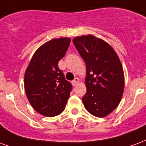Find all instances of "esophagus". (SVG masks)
I'll return each instance as SVG.
<instances>
[{
  "label": "esophagus",
  "instance_id": "34e87169",
  "mask_svg": "<svg viewBox=\"0 0 146 146\" xmlns=\"http://www.w3.org/2000/svg\"><path fill=\"white\" fill-rule=\"evenodd\" d=\"M78 82H79V79H78V78H75L74 80L72 81V85L74 86H75L78 83Z\"/></svg>",
  "mask_w": 146,
  "mask_h": 146
}]
</instances>
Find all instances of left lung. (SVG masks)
Here are the masks:
<instances>
[{
    "mask_svg": "<svg viewBox=\"0 0 146 146\" xmlns=\"http://www.w3.org/2000/svg\"><path fill=\"white\" fill-rule=\"evenodd\" d=\"M73 43L86 65L84 106L93 116L106 117L117 108L124 92L120 59L107 42L92 35L75 37Z\"/></svg>",
    "mask_w": 146,
    "mask_h": 146,
    "instance_id": "left-lung-1",
    "label": "left lung"
}]
</instances>
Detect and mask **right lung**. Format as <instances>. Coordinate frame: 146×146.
<instances>
[{"label":"right lung","instance_id":"right-lung-1","mask_svg":"<svg viewBox=\"0 0 146 146\" xmlns=\"http://www.w3.org/2000/svg\"><path fill=\"white\" fill-rule=\"evenodd\" d=\"M71 39L60 38L48 41L34 54L25 74V90L36 111L46 117L63 112L72 86L58 68L64 57Z\"/></svg>","mask_w":146,"mask_h":146}]
</instances>
